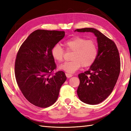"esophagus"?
Wrapping results in <instances>:
<instances>
[{
    "label": "esophagus",
    "instance_id": "34e87169",
    "mask_svg": "<svg viewBox=\"0 0 131 131\" xmlns=\"http://www.w3.org/2000/svg\"><path fill=\"white\" fill-rule=\"evenodd\" d=\"M66 76L67 77V78H71L73 77V74H69V73H66Z\"/></svg>",
    "mask_w": 131,
    "mask_h": 131
}]
</instances>
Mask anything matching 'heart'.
Segmentation results:
<instances>
[{
    "mask_svg": "<svg viewBox=\"0 0 131 131\" xmlns=\"http://www.w3.org/2000/svg\"><path fill=\"white\" fill-rule=\"evenodd\" d=\"M63 45L66 51H73L71 54L72 61L65 62L59 66L60 70L69 73H74L82 66H91L98 54L96 43L92 40H87L80 37H74L64 41ZM65 51L58 44L54 45L51 50L53 59L57 62H62Z\"/></svg>",
    "mask_w": 131,
    "mask_h": 131,
    "instance_id": "heart-1",
    "label": "heart"
}]
</instances>
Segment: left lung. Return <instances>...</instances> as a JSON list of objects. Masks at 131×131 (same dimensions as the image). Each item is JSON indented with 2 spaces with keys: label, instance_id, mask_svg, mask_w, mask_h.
Instances as JSON below:
<instances>
[{
  "label": "left lung",
  "instance_id": "obj_1",
  "mask_svg": "<svg viewBox=\"0 0 131 131\" xmlns=\"http://www.w3.org/2000/svg\"><path fill=\"white\" fill-rule=\"evenodd\" d=\"M75 31L91 32L97 37L98 54L88 71L78 75L77 90L79 99L85 104L96 105L112 92L121 71L118 49L114 41L93 28L77 29Z\"/></svg>",
  "mask_w": 131,
  "mask_h": 131
}]
</instances>
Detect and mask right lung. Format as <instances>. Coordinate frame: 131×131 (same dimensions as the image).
Here are the masks:
<instances>
[{
  "label": "right lung",
  "instance_id": "right-lung-1",
  "mask_svg": "<svg viewBox=\"0 0 131 131\" xmlns=\"http://www.w3.org/2000/svg\"><path fill=\"white\" fill-rule=\"evenodd\" d=\"M65 35V31L37 30L22 44L15 65L16 82L24 97L31 104L47 107L56 101L66 77L56 69L51 50Z\"/></svg>",
  "mask_w": 131,
  "mask_h": 131
}]
</instances>
